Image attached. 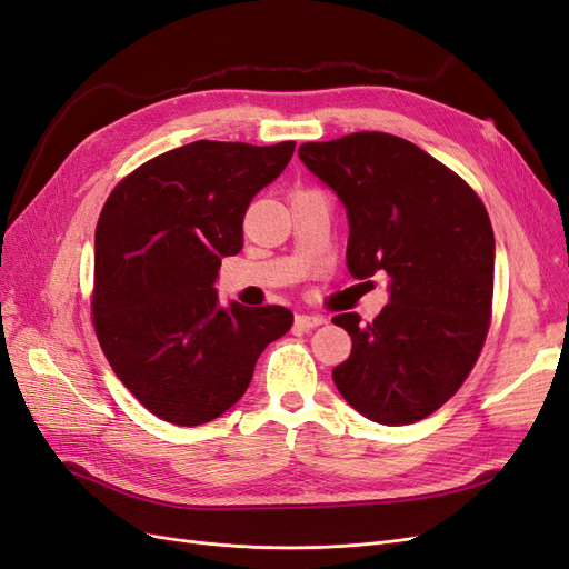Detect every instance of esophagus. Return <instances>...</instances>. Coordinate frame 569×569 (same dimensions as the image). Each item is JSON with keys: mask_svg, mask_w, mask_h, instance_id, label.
Returning <instances> with one entry per match:
<instances>
[{"mask_svg": "<svg viewBox=\"0 0 569 569\" xmlns=\"http://www.w3.org/2000/svg\"><path fill=\"white\" fill-rule=\"evenodd\" d=\"M327 320L322 316H297V327H303V330H313V327L325 325Z\"/></svg>", "mask_w": 569, "mask_h": 569, "instance_id": "1", "label": "esophagus"}]
</instances>
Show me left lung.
I'll list each match as a JSON object with an SVG mask.
<instances>
[{"label": "left lung", "mask_w": 569, "mask_h": 569, "mask_svg": "<svg viewBox=\"0 0 569 569\" xmlns=\"http://www.w3.org/2000/svg\"><path fill=\"white\" fill-rule=\"evenodd\" d=\"M299 159L347 206V266L389 274L391 299L368 325L332 318L351 356L332 370L343 399L380 425L432 416L468 380L493 303V230L475 189L387 132L306 142Z\"/></svg>", "instance_id": "obj_1"}]
</instances>
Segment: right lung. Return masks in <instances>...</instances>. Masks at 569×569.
I'll return each mask as SVG.
<instances>
[{"mask_svg": "<svg viewBox=\"0 0 569 569\" xmlns=\"http://www.w3.org/2000/svg\"><path fill=\"white\" fill-rule=\"evenodd\" d=\"M297 142L199 140L120 180L94 232L92 322L109 366L153 416L197 427L242 399L258 356L295 316L284 306L220 308L222 256L244 247L251 199Z\"/></svg>", "mask_w": 569, "mask_h": 569, "instance_id": "obj_1", "label": "right lung"}]
</instances>
